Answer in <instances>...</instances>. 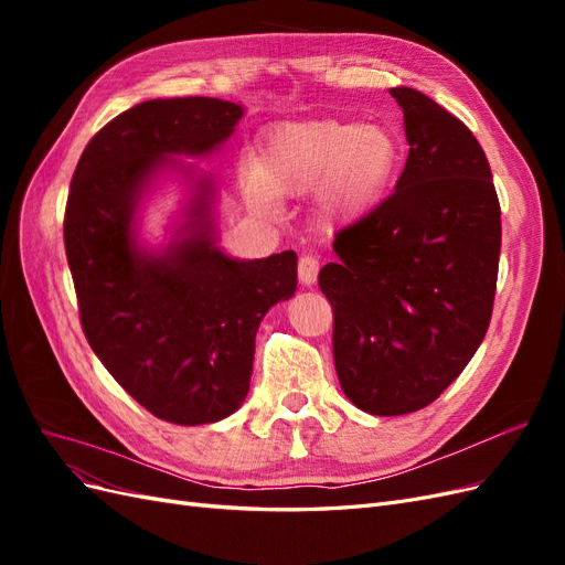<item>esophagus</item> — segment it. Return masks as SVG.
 Masks as SVG:
<instances>
[{"label": "esophagus", "instance_id": "34e87169", "mask_svg": "<svg viewBox=\"0 0 565 565\" xmlns=\"http://www.w3.org/2000/svg\"><path fill=\"white\" fill-rule=\"evenodd\" d=\"M318 270H320V262L318 256L313 254H303L299 259V266H297V273H299V280L301 285H313L316 278H318Z\"/></svg>", "mask_w": 565, "mask_h": 565}]
</instances>
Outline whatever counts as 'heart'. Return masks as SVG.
Segmentation results:
<instances>
[{"label":"heart","instance_id":"b5f03b06","mask_svg":"<svg viewBox=\"0 0 565 565\" xmlns=\"http://www.w3.org/2000/svg\"><path fill=\"white\" fill-rule=\"evenodd\" d=\"M403 148L393 129L344 119H309L273 129L262 158L245 169L252 207L276 216L278 195H309L322 226H344L370 214L396 179Z\"/></svg>","mask_w":565,"mask_h":565}]
</instances>
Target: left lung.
Returning <instances> with one entry per match:
<instances>
[{
	"instance_id": "left-lung-1",
	"label": "left lung",
	"mask_w": 565,
	"mask_h": 565,
	"mask_svg": "<svg viewBox=\"0 0 565 565\" xmlns=\"http://www.w3.org/2000/svg\"><path fill=\"white\" fill-rule=\"evenodd\" d=\"M409 143L384 202L334 235L320 268L334 367L363 413L422 409L467 367L488 332L502 221L476 136L434 98L396 87Z\"/></svg>"
}]
</instances>
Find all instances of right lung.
<instances>
[{
  "label": "right lung",
  "mask_w": 565,
  "mask_h": 565,
  "mask_svg": "<svg viewBox=\"0 0 565 565\" xmlns=\"http://www.w3.org/2000/svg\"><path fill=\"white\" fill-rule=\"evenodd\" d=\"M243 106L156 98L117 115L84 148L63 237L84 337L115 382L164 422L233 415L249 391L254 337L273 303L297 289V254L231 259L214 245L212 181L198 183L183 237L162 254L136 243L134 212L167 156H207Z\"/></svg>",
  "instance_id": "add662e5"
}]
</instances>
